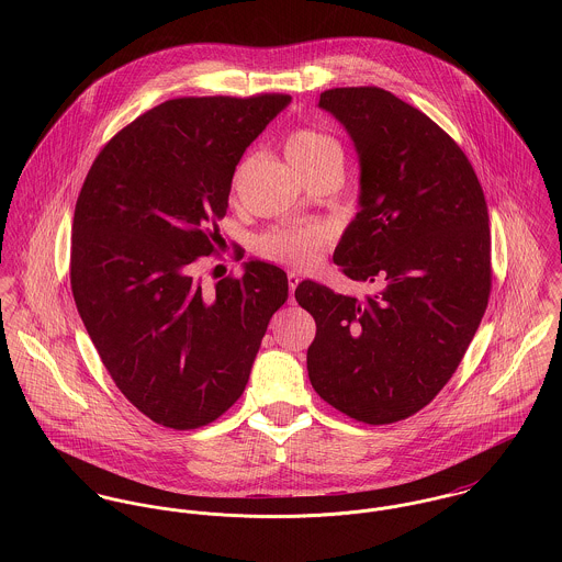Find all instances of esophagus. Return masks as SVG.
Listing matches in <instances>:
<instances>
[{"mask_svg":"<svg viewBox=\"0 0 562 562\" xmlns=\"http://www.w3.org/2000/svg\"><path fill=\"white\" fill-rule=\"evenodd\" d=\"M301 283V277L296 272H288V285H290V301L294 303V290Z\"/></svg>","mask_w":562,"mask_h":562,"instance_id":"1","label":"esophagus"}]
</instances>
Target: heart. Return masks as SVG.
<instances>
[{"label": "heart", "mask_w": 562, "mask_h": 562, "mask_svg": "<svg viewBox=\"0 0 562 562\" xmlns=\"http://www.w3.org/2000/svg\"><path fill=\"white\" fill-rule=\"evenodd\" d=\"M285 151L290 161L301 170H310L322 164L344 160L339 143L330 136L312 127H296L288 140ZM333 240V232L324 223H303L294 227H281L257 241L261 257L279 261L285 266L303 268L318 259L322 248Z\"/></svg>", "instance_id": "obj_1"}]
</instances>
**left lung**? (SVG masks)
Returning <instances> with one entry per match:
<instances>
[{
    "instance_id": "1",
    "label": "left lung",
    "mask_w": 562,
    "mask_h": 562,
    "mask_svg": "<svg viewBox=\"0 0 562 562\" xmlns=\"http://www.w3.org/2000/svg\"><path fill=\"white\" fill-rule=\"evenodd\" d=\"M361 161V212L337 244L363 301L303 281L316 321L307 372L322 401L381 426L411 417L457 372L491 294V232L463 149L424 112L376 86L321 94Z\"/></svg>"
}]
</instances>
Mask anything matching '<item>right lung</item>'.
<instances>
[{
    "mask_svg": "<svg viewBox=\"0 0 562 562\" xmlns=\"http://www.w3.org/2000/svg\"><path fill=\"white\" fill-rule=\"evenodd\" d=\"M290 94L168 99L114 134L74 216L71 290L121 394L156 424L192 430L238 401L288 274L248 261L203 292L236 166Z\"/></svg>",
    "mask_w": 562,
    "mask_h": 562,
    "instance_id": "obj_1",
    "label": "right lung"
}]
</instances>
